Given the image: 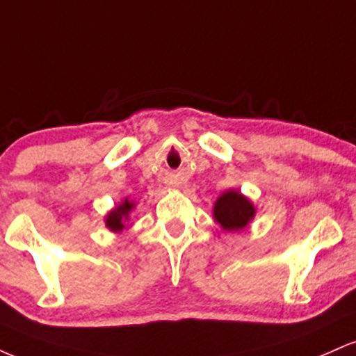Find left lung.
Instances as JSON below:
<instances>
[{"label": "left lung", "mask_w": 356, "mask_h": 356, "mask_svg": "<svg viewBox=\"0 0 356 356\" xmlns=\"http://www.w3.org/2000/svg\"><path fill=\"white\" fill-rule=\"evenodd\" d=\"M212 212L224 231H241L254 218L256 209L239 191H226L219 195Z\"/></svg>", "instance_id": "obj_1"}]
</instances>
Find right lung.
Returning a JSON list of instances; mask_svg holds the SVG:
<instances>
[{"label":"right lung","instance_id":"right-lung-1","mask_svg":"<svg viewBox=\"0 0 356 356\" xmlns=\"http://www.w3.org/2000/svg\"><path fill=\"white\" fill-rule=\"evenodd\" d=\"M134 202H130L129 199H125V201H122L115 209H112L107 214V218H105V226L108 227L110 231L113 232H120L125 229V222L130 219V212L134 209Z\"/></svg>","mask_w":356,"mask_h":356}]
</instances>
